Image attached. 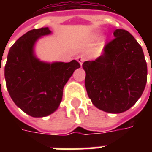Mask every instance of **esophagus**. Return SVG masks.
<instances>
[{
  "label": "esophagus",
  "instance_id": "1",
  "mask_svg": "<svg viewBox=\"0 0 152 152\" xmlns=\"http://www.w3.org/2000/svg\"><path fill=\"white\" fill-rule=\"evenodd\" d=\"M76 59H77V61L79 62V63L80 64V65H82L83 62L86 60V58H85V57L83 56V55H79V56H77Z\"/></svg>",
  "mask_w": 152,
  "mask_h": 152
}]
</instances>
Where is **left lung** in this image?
Wrapping results in <instances>:
<instances>
[{"label":"left lung","mask_w":152,"mask_h":152,"mask_svg":"<svg viewBox=\"0 0 152 152\" xmlns=\"http://www.w3.org/2000/svg\"><path fill=\"white\" fill-rule=\"evenodd\" d=\"M115 38L94 61H86V88L93 104L103 112L121 113L136 103L147 80L142 49L132 35L116 29Z\"/></svg>","instance_id":"left-lung-1"}]
</instances>
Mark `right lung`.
<instances>
[{
	"instance_id": "1",
	"label": "right lung",
	"mask_w": 152,
	"mask_h": 152,
	"mask_svg": "<svg viewBox=\"0 0 152 152\" xmlns=\"http://www.w3.org/2000/svg\"><path fill=\"white\" fill-rule=\"evenodd\" d=\"M50 33L49 28L25 33L10 49L5 66L6 88L12 100L32 117L47 116L56 111L63 99V87L80 66L76 60L47 63L35 56L36 41Z\"/></svg>"
}]
</instances>
